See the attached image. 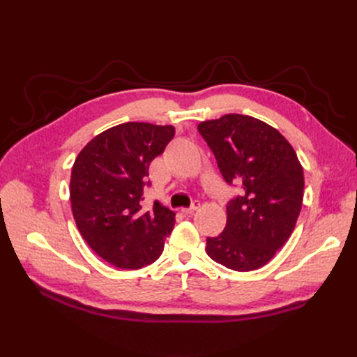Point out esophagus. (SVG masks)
Returning <instances> with one entry per match:
<instances>
[{
	"instance_id": "obj_1",
	"label": "esophagus",
	"mask_w": 357,
	"mask_h": 357,
	"mask_svg": "<svg viewBox=\"0 0 357 357\" xmlns=\"http://www.w3.org/2000/svg\"><path fill=\"white\" fill-rule=\"evenodd\" d=\"M199 207H201V202L199 201H193L189 208H183V213H185V214H193Z\"/></svg>"
}]
</instances>
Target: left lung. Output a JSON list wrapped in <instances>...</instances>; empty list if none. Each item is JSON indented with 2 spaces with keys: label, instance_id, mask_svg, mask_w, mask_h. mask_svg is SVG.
<instances>
[{
  "label": "left lung",
  "instance_id": "obj_1",
  "mask_svg": "<svg viewBox=\"0 0 357 357\" xmlns=\"http://www.w3.org/2000/svg\"><path fill=\"white\" fill-rule=\"evenodd\" d=\"M229 186L240 193L226 204L222 234L207 238V253L234 271L268 264L294 232L304 198V171L294 147L277 129L244 114L198 125Z\"/></svg>",
  "mask_w": 357,
  "mask_h": 357
}]
</instances>
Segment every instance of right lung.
Here are the masks:
<instances>
[{"instance_id": "1", "label": "right lung", "mask_w": 357, "mask_h": 357, "mask_svg": "<svg viewBox=\"0 0 357 357\" xmlns=\"http://www.w3.org/2000/svg\"><path fill=\"white\" fill-rule=\"evenodd\" d=\"M171 125L126 122L96 135L75 158L70 198L74 220L92 250L122 269L153 264L174 226V213L155 201L143 208L152 186L149 165L174 138Z\"/></svg>"}]
</instances>
